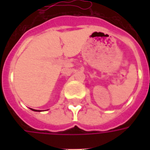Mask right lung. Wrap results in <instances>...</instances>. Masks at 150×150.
<instances>
[{
    "label": "right lung",
    "mask_w": 150,
    "mask_h": 150,
    "mask_svg": "<svg viewBox=\"0 0 150 150\" xmlns=\"http://www.w3.org/2000/svg\"><path fill=\"white\" fill-rule=\"evenodd\" d=\"M30 109L33 111H38V110H35V109H33V108H30ZM38 112H40V111H38Z\"/></svg>",
    "instance_id": "right-lung-1"
}]
</instances>
